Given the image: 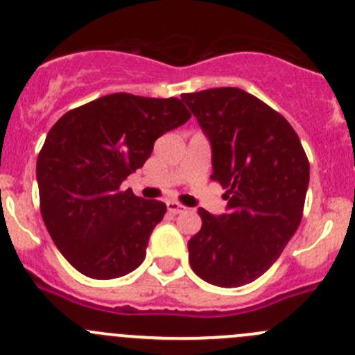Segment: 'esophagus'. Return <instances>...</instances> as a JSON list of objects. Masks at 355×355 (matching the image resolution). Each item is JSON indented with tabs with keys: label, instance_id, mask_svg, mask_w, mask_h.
Segmentation results:
<instances>
[{
	"label": "esophagus",
	"instance_id": "esophagus-1",
	"mask_svg": "<svg viewBox=\"0 0 355 355\" xmlns=\"http://www.w3.org/2000/svg\"><path fill=\"white\" fill-rule=\"evenodd\" d=\"M166 208H168V211L173 213V215H177V213L184 211L185 206H182L180 202H177V201H168L166 202Z\"/></svg>",
	"mask_w": 355,
	"mask_h": 355
}]
</instances>
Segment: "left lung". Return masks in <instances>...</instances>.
<instances>
[{"label":"left lung","mask_w":355,"mask_h":355,"mask_svg":"<svg viewBox=\"0 0 355 355\" xmlns=\"http://www.w3.org/2000/svg\"><path fill=\"white\" fill-rule=\"evenodd\" d=\"M211 144V180L225 189L227 213L198 209L201 230L189 263L206 283L236 288L270 269L302 222L309 159L277 111L241 88L184 94Z\"/></svg>","instance_id":"1"}]
</instances>
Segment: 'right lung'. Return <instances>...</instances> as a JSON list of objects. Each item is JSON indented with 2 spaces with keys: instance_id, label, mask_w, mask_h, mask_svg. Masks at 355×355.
Masks as SVG:
<instances>
[{
  "instance_id": "1",
  "label": "right lung",
  "mask_w": 355,
  "mask_h": 355,
  "mask_svg": "<svg viewBox=\"0 0 355 355\" xmlns=\"http://www.w3.org/2000/svg\"><path fill=\"white\" fill-rule=\"evenodd\" d=\"M191 119L180 98L112 94L65 112L36 163L43 222L65 260L94 279L132 272L166 205L121 191L154 142Z\"/></svg>"
}]
</instances>
